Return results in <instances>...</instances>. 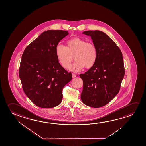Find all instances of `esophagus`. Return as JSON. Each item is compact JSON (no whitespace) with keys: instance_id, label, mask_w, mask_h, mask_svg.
Segmentation results:
<instances>
[{"instance_id":"1","label":"esophagus","mask_w":146,"mask_h":146,"mask_svg":"<svg viewBox=\"0 0 146 146\" xmlns=\"http://www.w3.org/2000/svg\"><path fill=\"white\" fill-rule=\"evenodd\" d=\"M76 74H74V73H72V77L73 78H75L76 77Z\"/></svg>"}]
</instances>
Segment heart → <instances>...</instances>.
Listing matches in <instances>:
<instances>
[{"mask_svg": "<svg viewBox=\"0 0 146 146\" xmlns=\"http://www.w3.org/2000/svg\"><path fill=\"white\" fill-rule=\"evenodd\" d=\"M67 46L58 44L56 48V58L64 69L69 67L72 56L76 61L69 68L73 72H78L85 67H92L97 60V48L92 42L79 37L71 38L66 42Z\"/></svg>", "mask_w": 146, "mask_h": 146, "instance_id": "1", "label": "heart"}]
</instances>
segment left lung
Listing matches in <instances>:
<instances>
[{
    "label": "left lung",
    "instance_id": "left-lung-1",
    "mask_svg": "<svg viewBox=\"0 0 146 146\" xmlns=\"http://www.w3.org/2000/svg\"><path fill=\"white\" fill-rule=\"evenodd\" d=\"M97 48L98 56L94 65L84 74L81 101L86 105L99 108L114 98L120 89L125 74L120 49L111 38L99 30L85 31Z\"/></svg>",
    "mask_w": 146,
    "mask_h": 146
}]
</instances>
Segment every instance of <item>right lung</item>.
<instances>
[{"label": "right lung", "mask_w": 146, "mask_h": 146, "mask_svg": "<svg viewBox=\"0 0 146 146\" xmlns=\"http://www.w3.org/2000/svg\"><path fill=\"white\" fill-rule=\"evenodd\" d=\"M68 34L60 30L43 32L23 52L19 72L23 90L41 108L61 103L63 88L72 79L71 73L62 67L56 53L58 42Z\"/></svg>", "instance_id": "1"}]
</instances>
